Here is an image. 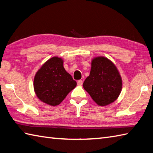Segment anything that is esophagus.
Instances as JSON below:
<instances>
[{"mask_svg": "<svg viewBox=\"0 0 153 153\" xmlns=\"http://www.w3.org/2000/svg\"><path fill=\"white\" fill-rule=\"evenodd\" d=\"M77 85H83V81L82 80H78V82H77Z\"/></svg>", "mask_w": 153, "mask_h": 153, "instance_id": "esophagus-1", "label": "esophagus"}]
</instances>
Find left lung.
Returning a JSON list of instances; mask_svg holds the SVG:
<instances>
[{
    "instance_id": "8db88e82",
    "label": "left lung",
    "mask_w": 153,
    "mask_h": 153,
    "mask_svg": "<svg viewBox=\"0 0 153 153\" xmlns=\"http://www.w3.org/2000/svg\"><path fill=\"white\" fill-rule=\"evenodd\" d=\"M83 87L97 105L104 106L118 99L122 91V79L111 60L98 56L92 60L90 74Z\"/></svg>"
}]
</instances>
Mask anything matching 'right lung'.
Wrapping results in <instances>:
<instances>
[{"label": "right lung", "mask_w": 153, "mask_h": 153, "mask_svg": "<svg viewBox=\"0 0 153 153\" xmlns=\"http://www.w3.org/2000/svg\"><path fill=\"white\" fill-rule=\"evenodd\" d=\"M62 58L54 56L42 65L35 74V95L44 103L57 106L76 87L77 83L64 69Z\"/></svg>", "instance_id": "right-lung-1"}]
</instances>
